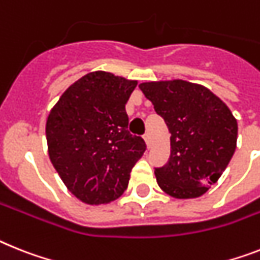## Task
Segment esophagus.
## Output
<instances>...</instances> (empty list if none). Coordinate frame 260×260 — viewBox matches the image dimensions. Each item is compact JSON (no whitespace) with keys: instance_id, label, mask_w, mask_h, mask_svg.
Returning <instances> with one entry per match:
<instances>
[{"instance_id":"esophagus-1","label":"esophagus","mask_w":260,"mask_h":260,"mask_svg":"<svg viewBox=\"0 0 260 260\" xmlns=\"http://www.w3.org/2000/svg\"><path fill=\"white\" fill-rule=\"evenodd\" d=\"M143 137H144V141H145V144H147V147L149 148L150 147V137H149V135L145 134Z\"/></svg>"}]
</instances>
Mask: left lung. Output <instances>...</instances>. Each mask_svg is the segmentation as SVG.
<instances>
[{
  "label": "left lung",
  "instance_id": "1",
  "mask_svg": "<svg viewBox=\"0 0 260 260\" xmlns=\"http://www.w3.org/2000/svg\"><path fill=\"white\" fill-rule=\"evenodd\" d=\"M171 134V157L154 168L158 186L174 198H196L221 177L237 148L238 124L206 87L186 80L139 84Z\"/></svg>",
  "mask_w": 260,
  "mask_h": 260
}]
</instances>
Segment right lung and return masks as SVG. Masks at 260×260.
I'll return each mask as SVG.
<instances>
[{
    "label": "right lung",
    "mask_w": 260,
    "mask_h": 260,
    "mask_svg": "<svg viewBox=\"0 0 260 260\" xmlns=\"http://www.w3.org/2000/svg\"><path fill=\"white\" fill-rule=\"evenodd\" d=\"M137 86L106 71L76 80L46 123L49 156L71 193L88 205L108 204L128 186L147 145L128 132L125 104Z\"/></svg>",
    "instance_id": "right-lung-1"
}]
</instances>
